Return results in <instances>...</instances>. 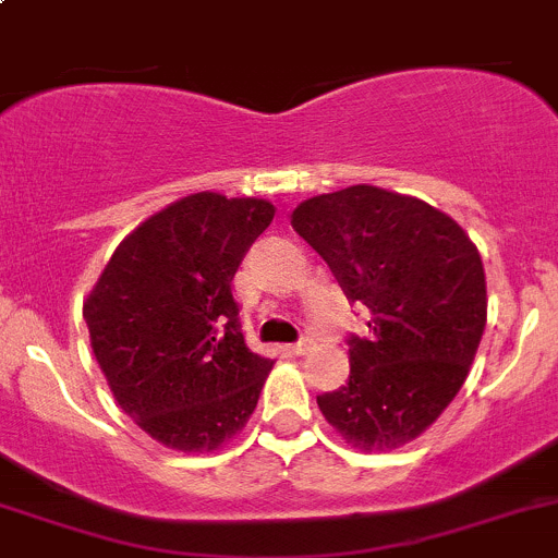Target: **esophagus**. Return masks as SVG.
Here are the masks:
<instances>
[{
  "instance_id": "obj_1",
  "label": "esophagus",
  "mask_w": 558,
  "mask_h": 558,
  "mask_svg": "<svg viewBox=\"0 0 558 558\" xmlns=\"http://www.w3.org/2000/svg\"><path fill=\"white\" fill-rule=\"evenodd\" d=\"M311 348H313V340H300V342H294V345H286V351L294 353V356H305Z\"/></svg>"
}]
</instances>
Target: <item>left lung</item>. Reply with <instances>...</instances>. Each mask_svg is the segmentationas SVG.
Masks as SVG:
<instances>
[{
    "label": "left lung",
    "mask_w": 558,
    "mask_h": 558,
    "mask_svg": "<svg viewBox=\"0 0 558 558\" xmlns=\"http://www.w3.org/2000/svg\"><path fill=\"white\" fill-rule=\"evenodd\" d=\"M291 227L329 264L373 337H351V375L324 418L362 451L424 435L453 402L486 329V272L470 234L415 196L348 185L300 202Z\"/></svg>",
    "instance_id": "left-lung-1"
}]
</instances>
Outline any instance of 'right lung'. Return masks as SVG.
Masks as SVG:
<instances>
[{
    "instance_id": "obj_1",
    "label": "right lung",
    "mask_w": 558,
    "mask_h": 558,
    "mask_svg": "<svg viewBox=\"0 0 558 558\" xmlns=\"http://www.w3.org/2000/svg\"><path fill=\"white\" fill-rule=\"evenodd\" d=\"M272 216L256 196H183L121 240L83 302L112 397L172 451H218L256 410L272 359L245 345L232 280Z\"/></svg>"
}]
</instances>
